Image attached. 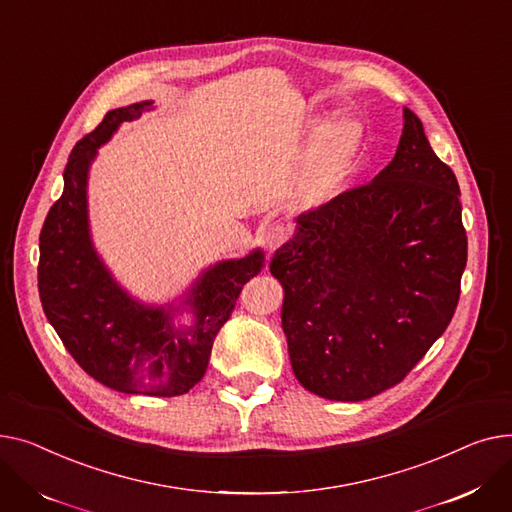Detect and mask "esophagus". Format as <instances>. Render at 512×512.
Returning a JSON list of instances; mask_svg holds the SVG:
<instances>
[{
  "instance_id": "obj_1",
  "label": "esophagus",
  "mask_w": 512,
  "mask_h": 512,
  "mask_svg": "<svg viewBox=\"0 0 512 512\" xmlns=\"http://www.w3.org/2000/svg\"><path fill=\"white\" fill-rule=\"evenodd\" d=\"M291 235V227L285 223H270L264 231V242L268 252H275L279 246H283Z\"/></svg>"
}]
</instances>
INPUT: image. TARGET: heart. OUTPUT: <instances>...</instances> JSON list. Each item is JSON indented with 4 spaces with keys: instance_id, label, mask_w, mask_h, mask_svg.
Listing matches in <instances>:
<instances>
[{
    "instance_id": "b5f03b06",
    "label": "heart",
    "mask_w": 512,
    "mask_h": 512,
    "mask_svg": "<svg viewBox=\"0 0 512 512\" xmlns=\"http://www.w3.org/2000/svg\"><path fill=\"white\" fill-rule=\"evenodd\" d=\"M355 142V126L349 119H341L324 134V140L318 148V155L306 177V192L314 198L330 192L345 169V163L351 155Z\"/></svg>"
}]
</instances>
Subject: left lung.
Instances as JSON below:
<instances>
[{"label": "left lung", "mask_w": 512, "mask_h": 512, "mask_svg": "<svg viewBox=\"0 0 512 512\" xmlns=\"http://www.w3.org/2000/svg\"><path fill=\"white\" fill-rule=\"evenodd\" d=\"M397 155L370 184L297 217L273 260L295 378L328 401L399 384L453 318L467 264L457 177L405 107Z\"/></svg>", "instance_id": "8db88e82"}]
</instances>
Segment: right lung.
Here are the masks:
<instances>
[{
  "label": "right lung",
  "instance_id": "1",
  "mask_svg": "<svg viewBox=\"0 0 512 512\" xmlns=\"http://www.w3.org/2000/svg\"><path fill=\"white\" fill-rule=\"evenodd\" d=\"M150 107L153 101H142L109 111L74 146L64 192L39 237V297L55 333L88 376L117 393L177 397L202 380L217 333L242 287L260 273L264 254L254 250L206 268L184 302L196 316L186 330L173 326V308L144 306L113 281L90 242L88 167L119 124Z\"/></svg>",
  "mask_w": 512,
  "mask_h": 512
}]
</instances>
